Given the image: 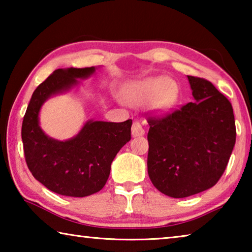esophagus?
Wrapping results in <instances>:
<instances>
[{
  "instance_id": "34e87169",
  "label": "esophagus",
  "mask_w": 252,
  "mask_h": 252,
  "mask_svg": "<svg viewBox=\"0 0 252 252\" xmlns=\"http://www.w3.org/2000/svg\"><path fill=\"white\" fill-rule=\"evenodd\" d=\"M144 134V129L141 126V123L139 122H133L132 125V135L133 136H140Z\"/></svg>"
}]
</instances>
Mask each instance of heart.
I'll return each instance as SVG.
<instances>
[{
    "label": "heart",
    "instance_id": "heart-1",
    "mask_svg": "<svg viewBox=\"0 0 252 252\" xmlns=\"http://www.w3.org/2000/svg\"><path fill=\"white\" fill-rule=\"evenodd\" d=\"M178 95L177 84L168 76H152L140 81L126 93L131 104L140 105L155 102L158 108L164 109L172 105Z\"/></svg>",
    "mask_w": 252,
    "mask_h": 252
}]
</instances>
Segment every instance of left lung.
<instances>
[{"mask_svg": "<svg viewBox=\"0 0 252 252\" xmlns=\"http://www.w3.org/2000/svg\"><path fill=\"white\" fill-rule=\"evenodd\" d=\"M194 102L149 117L148 173L160 192L186 198L222 176L236 143L232 105L210 81L188 75Z\"/></svg>", "mask_w": 252, "mask_h": 252, "instance_id": "1", "label": "left lung"}]
</instances>
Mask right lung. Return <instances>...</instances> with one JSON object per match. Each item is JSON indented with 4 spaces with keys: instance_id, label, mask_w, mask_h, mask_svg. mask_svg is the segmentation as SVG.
<instances>
[{
    "instance_id": "obj_1",
    "label": "right lung",
    "mask_w": 252,
    "mask_h": 252,
    "mask_svg": "<svg viewBox=\"0 0 252 252\" xmlns=\"http://www.w3.org/2000/svg\"><path fill=\"white\" fill-rule=\"evenodd\" d=\"M95 67L58 69L33 92L22 123V141L33 177L55 193L82 198L100 191L108 180L111 163L131 139L132 120L88 121L67 141L49 138L39 126L42 104L51 95L70 90L94 73Z\"/></svg>"
}]
</instances>
